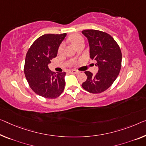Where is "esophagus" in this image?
Segmentation results:
<instances>
[{
  "instance_id": "obj_1",
  "label": "esophagus",
  "mask_w": 146,
  "mask_h": 146,
  "mask_svg": "<svg viewBox=\"0 0 146 146\" xmlns=\"http://www.w3.org/2000/svg\"><path fill=\"white\" fill-rule=\"evenodd\" d=\"M69 72L72 73V74H78L79 73V71L76 70H69Z\"/></svg>"
}]
</instances>
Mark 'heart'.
<instances>
[{"label":"heart","instance_id":"b5f03b06","mask_svg":"<svg viewBox=\"0 0 146 146\" xmlns=\"http://www.w3.org/2000/svg\"><path fill=\"white\" fill-rule=\"evenodd\" d=\"M67 40H68L69 42H70V43L72 44L75 48H76L78 45L84 44V38L82 37V36L80 35V34H78V33H74V34L69 36L68 38H67ZM62 51V46H60L57 50V53H61Z\"/></svg>","mask_w":146,"mask_h":146}]
</instances>
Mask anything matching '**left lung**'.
<instances>
[{"label":"left lung","instance_id":"8db88e82","mask_svg":"<svg viewBox=\"0 0 146 146\" xmlns=\"http://www.w3.org/2000/svg\"><path fill=\"white\" fill-rule=\"evenodd\" d=\"M87 38L90 47V58L96 61L98 72L93 75L85 72L87 80L82 85L91 93H100L110 87L119 74L121 67V49L113 38L102 31L87 29L82 31Z\"/></svg>","mask_w":146,"mask_h":146}]
</instances>
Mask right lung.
Here are the masks:
<instances>
[{
	"instance_id": "right-lung-1",
	"label": "right lung",
	"mask_w": 146,
	"mask_h": 146,
	"mask_svg": "<svg viewBox=\"0 0 146 146\" xmlns=\"http://www.w3.org/2000/svg\"><path fill=\"white\" fill-rule=\"evenodd\" d=\"M66 35H42L33 42L27 53L24 65L26 79L31 89L42 97L55 98L64 91L66 72L55 74L48 65L57 56L59 45Z\"/></svg>"
}]
</instances>
